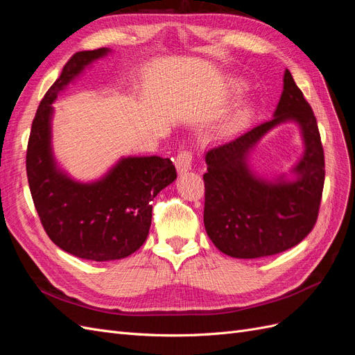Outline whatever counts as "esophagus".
I'll return each instance as SVG.
<instances>
[{"instance_id":"obj_1","label":"esophagus","mask_w":355,"mask_h":355,"mask_svg":"<svg viewBox=\"0 0 355 355\" xmlns=\"http://www.w3.org/2000/svg\"><path fill=\"white\" fill-rule=\"evenodd\" d=\"M191 164H192V153L188 151V149L180 151L176 157V168L179 173H185V171L191 170Z\"/></svg>"}]
</instances>
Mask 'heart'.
Listing matches in <instances>:
<instances>
[{
	"label": "heart",
	"instance_id": "heart-1",
	"mask_svg": "<svg viewBox=\"0 0 355 355\" xmlns=\"http://www.w3.org/2000/svg\"><path fill=\"white\" fill-rule=\"evenodd\" d=\"M232 89L235 90V92H241L243 90V84H240V83H234L232 84ZM245 116H247V112L244 111V110H240V111H237L235 112L234 115H232V118H231V121L228 123V128H234V127H237V125H240L244 120H245Z\"/></svg>",
	"mask_w": 355,
	"mask_h": 355
}]
</instances>
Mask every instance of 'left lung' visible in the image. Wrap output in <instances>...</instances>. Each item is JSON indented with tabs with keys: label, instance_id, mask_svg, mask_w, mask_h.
<instances>
[{
	"label": "left lung",
	"instance_id": "obj_1",
	"mask_svg": "<svg viewBox=\"0 0 355 355\" xmlns=\"http://www.w3.org/2000/svg\"><path fill=\"white\" fill-rule=\"evenodd\" d=\"M274 118L209 149L204 173V227L218 249L239 259L282 253L313 231L324 187V151L315 115L288 69ZM296 121L306 154L295 168L298 179L274 182L256 178L246 154L272 126Z\"/></svg>",
	"mask_w": 355,
	"mask_h": 355
}]
</instances>
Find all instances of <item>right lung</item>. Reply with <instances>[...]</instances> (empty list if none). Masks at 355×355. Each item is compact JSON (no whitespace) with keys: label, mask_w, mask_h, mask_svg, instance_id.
I'll use <instances>...</instances> for the list:
<instances>
[{"label":"right lung","mask_w":355,"mask_h":355,"mask_svg":"<svg viewBox=\"0 0 355 355\" xmlns=\"http://www.w3.org/2000/svg\"><path fill=\"white\" fill-rule=\"evenodd\" d=\"M108 49L78 51L42 98L26 149L32 200L50 240L81 259H123L141 247L149 232L153 200L176 179L170 158L127 157L98 182L80 184L58 170L51 154V103L58 94Z\"/></svg>","instance_id":"1"}]
</instances>
